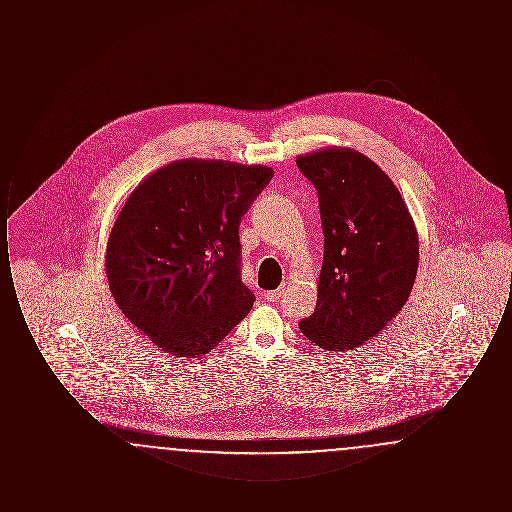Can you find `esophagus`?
<instances>
[{
  "label": "esophagus",
  "instance_id": "34e87169",
  "mask_svg": "<svg viewBox=\"0 0 512 512\" xmlns=\"http://www.w3.org/2000/svg\"><path fill=\"white\" fill-rule=\"evenodd\" d=\"M284 288H286V284H282V288H278V290H270V292L265 293V299H267V301H276V299H280V297H282V293H284Z\"/></svg>",
  "mask_w": 512,
  "mask_h": 512
}]
</instances>
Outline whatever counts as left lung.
Wrapping results in <instances>:
<instances>
[{
	"instance_id": "obj_1",
	"label": "left lung",
	"mask_w": 512,
	"mask_h": 512,
	"mask_svg": "<svg viewBox=\"0 0 512 512\" xmlns=\"http://www.w3.org/2000/svg\"><path fill=\"white\" fill-rule=\"evenodd\" d=\"M295 163L317 188L324 232L317 307L299 328L326 351L355 349L378 336L411 295L416 226L390 176L363 153L326 147Z\"/></svg>"
}]
</instances>
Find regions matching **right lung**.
Wrapping results in <instances>:
<instances>
[{
  "instance_id": "obj_1",
  "label": "right lung",
  "mask_w": 512,
  "mask_h": 512,
  "mask_svg": "<svg viewBox=\"0 0 512 512\" xmlns=\"http://www.w3.org/2000/svg\"><path fill=\"white\" fill-rule=\"evenodd\" d=\"M272 176L263 165L182 159L124 201L107 240L109 290L161 351L201 357L251 311L240 222Z\"/></svg>"
}]
</instances>
